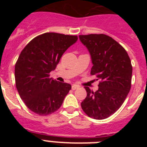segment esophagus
<instances>
[{"label": "esophagus", "instance_id": "obj_1", "mask_svg": "<svg viewBox=\"0 0 147 147\" xmlns=\"http://www.w3.org/2000/svg\"><path fill=\"white\" fill-rule=\"evenodd\" d=\"M71 88H72L73 90H74L79 88V86H77V85H73L72 86H71Z\"/></svg>", "mask_w": 147, "mask_h": 147}]
</instances>
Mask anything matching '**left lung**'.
<instances>
[{"label":"left lung","instance_id":"obj_1","mask_svg":"<svg viewBox=\"0 0 147 147\" xmlns=\"http://www.w3.org/2000/svg\"><path fill=\"white\" fill-rule=\"evenodd\" d=\"M79 37L91 57L90 74L101 80L96 92L85 87L87 96L82 108L89 117L107 119L120 108L130 90V59L125 49L107 35L91 34Z\"/></svg>","mask_w":147,"mask_h":147}]
</instances>
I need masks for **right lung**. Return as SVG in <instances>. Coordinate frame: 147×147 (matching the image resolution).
I'll return each mask as SVG.
<instances>
[{"label":"right lung","instance_id":"add662e5","mask_svg":"<svg viewBox=\"0 0 147 147\" xmlns=\"http://www.w3.org/2000/svg\"><path fill=\"white\" fill-rule=\"evenodd\" d=\"M77 40V36L45 33L31 40L21 51L15 64V83L20 98L32 112L47 115L61 107L71 85L58 82L49 74Z\"/></svg>","mask_w":147,"mask_h":147}]
</instances>
